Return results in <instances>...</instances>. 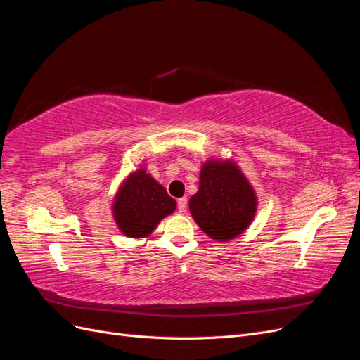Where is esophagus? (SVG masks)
Wrapping results in <instances>:
<instances>
[{"instance_id":"obj_1","label":"esophagus","mask_w":360,"mask_h":360,"mask_svg":"<svg viewBox=\"0 0 360 360\" xmlns=\"http://www.w3.org/2000/svg\"><path fill=\"white\" fill-rule=\"evenodd\" d=\"M186 207H188V198H179L177 200V209H179V212L180 213H183L184 210H186Z\"/></svg>"}]
</instances>
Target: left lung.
I'll return each instance as SVG.
<instances>
[{
	"label": "left lung",
	"mask_w": 360,
	"mask_h": 360,
	"mask_svg": "<svg viewBox=\"0 0 360 360\" xmlns=\"http://www.w3.org/2000/svg\"><path fill=\"white\" fill-rule=\"evenodd\" d=\"M191 214L213 240L240 236L257 213V195L231 159H210L201 167L200 188L189 201Z\"/></svg>",
	"instance_id": "8db88e82"
}]
</instances>
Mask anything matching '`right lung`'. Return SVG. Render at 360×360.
<instances>
[{
    "label": "right lung",
    "mask_w": 360,
    "mask_h": 360,
    "mask_svg": "<svg viewBox=\"0 0 360 360\" xmlns=\"http://www.w3.org/2000/svg\"><path fill=\"white\" fill-rule=\"evenodd\" d=\"M177 202L144 167L134 171L118 188L112 216L118 230L127 237H147L163 217L176 210Z\"/></svg>",
    "instance_id": "obj_1"
}]
</instances>
